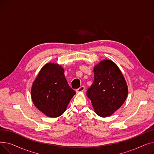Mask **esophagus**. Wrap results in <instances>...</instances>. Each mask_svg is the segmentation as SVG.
<instances>
[{
  "mask_svg": "<svg viewBox=\"0 0 154 154\" xmlns=\"http://www.w3.org/2000/svg\"><path fill=\"white\" fill-rule=\"evenodd\" d=\"M85 91V87L84 86H81L79 88L76 90V92L77 93H79V92H84Z\"/></svg>",
  "mask_w": 154,
  "mask_h": 154,
  "instance_id": "1",
  "label": "esophagus"
}]
</instances>
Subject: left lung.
<instances>
[{
  "mask_svg": "<svg viewBox=\"0 0 154 154\" xmlns=\"http://www.w3.org/2000/svg\"><path fill=\"white\" fill-rule=\"evenodd\" d=\"M93 70L94 82L87 95L97 115L101 117L111 116L127 99L126 80L117 64L109 59L101 60Z\"/></svg>",
  "mask_w": 154,
  "mask_h": 154,
  "instance_id": "obj_1",
  "label": "left lung"
}]
</instances>
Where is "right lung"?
I'll return each mask as SVG.
<instances>
[{
    "mask_svg": "<svg viewBox=\"0 0 154 154\" xmlns=\"http://www.w3.org/2000/svg\"><path fill=\"white\" fill-rule=\"evenodd\" d=\"M34 106L44 115L55 118L62 115L75 94L64 75L60 65L47 63L40 69L31 87Z\"/></svg>",
    "mask_w": 154,
    "mask_h": 154,
    "instance_id": "add662e5",
    "label": "right lung"
}]
</instances>
